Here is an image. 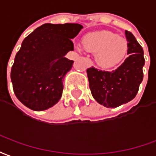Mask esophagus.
Instances as JSON below:
<instances>
[{
    "instance_id": "34e87169",
    "label": "esophagus",
    "mask_w": 156,
    "mask_h": 156,
    "mask_svg": "<svg viewBox=\"0 0 156 156\" xmlns=\"http://www.w3.org/2000/svg\"><path fill=\"white\" fill-rule=\"evenodd\" d=\"M88 65H89V66H90L92 65V61L90 60H88Z\"/></svg>"
}]
</instances>
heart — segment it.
Segmentation results:
<instances>
[{"label": "heart", "mask_w": 156, "mask_h": 156, "mask_svg": "<svg viewBox=\"0 0 156 156\" xmlns=\"http://www.w3.org/2000/svg\"><path fill=\"white\" fill-rule=\"evenodd\" d=\"M86 51L95 53V61L100 66L110 68L122 61L127 51V42L117 34L107 30L88 33L83 39ZM80 50L79 47H77Z\"/></svg>", "instance_id": "b5f03b06"}]
</instances>
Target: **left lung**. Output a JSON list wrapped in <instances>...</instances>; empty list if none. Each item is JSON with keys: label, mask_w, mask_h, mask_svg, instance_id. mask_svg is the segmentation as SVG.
<instances>
[{"label": "left lung", "mask_w": 156, "mask_h": 156, "mask_svg": "<svg viewBox=\"0 0 156 156\" xmlns=\"http://www.w3.org/2000/svg\"><path fill=\"white\" fill-rule=\"evenodd\" d=\"M128 57L116 70H86L92 96L99 104L115 108L136 97L143 80L145 58L143 49L131 32L126 30Z\"/></svg>", "instance_id": "obj_1"}]
</instances>
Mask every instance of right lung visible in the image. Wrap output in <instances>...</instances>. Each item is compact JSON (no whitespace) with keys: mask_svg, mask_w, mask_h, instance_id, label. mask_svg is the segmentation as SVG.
Masks as SVG:
<instances>
[{"mask_svg":"<svg viewBox=\"0 0 156 156\" xmlns=\"http://www.w3.org/2000/svg\"><path fill=\"white\" fill-rule=\"evenodd\" d=\"M82 28L80 24L46 23L24 39L11 71L15 95L24 105L41 111L60 101L63 80L74 63L65 55L74 51L72 39Z\"/></svg>","mask_w":156,"mask_h":156,"instance_id":"1","label":"right lung"}]
</instances>
